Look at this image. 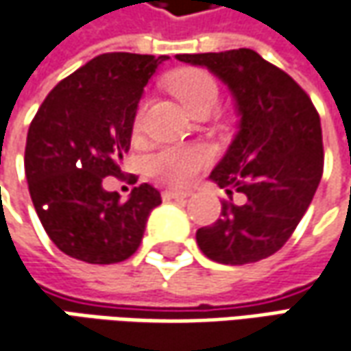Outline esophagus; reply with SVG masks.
Instances as JSON below:
<instances>
[{
	"label": "esophagus",
	"mask_w": 351,
	"mask_h": 351,
	"mask_svg": "<svg viewBox=\"0 0 351 351\" xmlns=\"http://www.w3.org/2000/svg\"><path fill=\"white\" fill-rule=\"evenodd\" d=\"M191 195V191H183V189H166L162 197L164 199H187Z\"/></svg>",
	"instance_id": "obj_1"
}]
</instances>
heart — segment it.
Wrapping results in <instances>:
<instances>
[{
  "label": "heart",
  "mask_w": 351,
  "mask_h": 351,
  "mask_svg": "<svg viewBox=\"0 0 351 351\" xmlns=\"http://www.w3.org/2000/svg\"><path fill=\"white\" fill-rule=\"evenodd\" d=\"M171 91L185 105V109L193 115L199 109L215 107L219 99V88L209 74L201 70H182L169 82ZM144 105L141 107L134 127H141ZM210 154L203 146H187V148H164L148 160V169L162 178L164 182L183 185L189 183L201 169L209 164Z\"/></svg>",
  "instance_id": "1"
}]
</instances>
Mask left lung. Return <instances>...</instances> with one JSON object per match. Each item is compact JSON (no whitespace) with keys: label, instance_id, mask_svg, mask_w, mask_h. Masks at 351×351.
<instances>
[{"label":"left lung","instance_id":"1","mask_svg":"<svg viewBox=\"0 0 351 351\" xmlns=\"http://www.w3.org/2000/svg\"><path fill=\"white\" fill-rule=\"evenodd\" d=\"M176 58L217 75L240 117L238 132L209 176L230 201L217 223L197 230V246L226 265L269 258L301 223L322 178L317 109L291 75L250 48ZM232 193H241L240 204Z\"/></svg>","mask_w":351,"mask_h":351}]
</instances>
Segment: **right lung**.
Here are the masks:
<instances>
[{
	"label": "right lung",
	"mask_w": 351,
	"mask_h": 351,
	"mask_svg": "<svg viewBox=\"0 0 351 351\" xmlns=\"http://www.w3.org/2000/svg\"><path fill=\"white\" fill-rule=\"evenodd\" d=\"M166 60L130 52L95 56L62 80L34 115L25 148L29 193L50 240L70 258L125 262L162 203L148 183L121 201L103 180L121 176L144 88Z\"/></svg>",
	"instance_id": "obj_1"
}]
</instances>
